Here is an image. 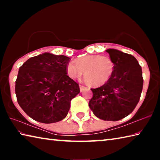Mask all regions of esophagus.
I'll return each mask as SVG.
<instances>
[{
	"mask_svg": "<svg viewBox=\"0 0 160 160\" xmlns=\"http://www.w3.org/2000/svg\"><path fill=\"white\" fill-rule=\"evenodd\" d=\"M87 88L85 86H84V85H80V91L81 92H82V91H84Z\"/></svg>",
	"mask_w": 160,
	"mask_h": 160,
	"instance_id": "obj_1",
	"label": "esophagus"
}]
</instances>
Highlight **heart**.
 I'll return each instance as SVG.
<instances>
[{
  "mask_svg": "<svg viewBox=\"0 0 160 160\" xmlns=\"http://www.w3.org/2000/svg\"><path fill=\"white\" fill-rule=\"evenodd\" d=\"M114 70L112 59L102 55H86L70 61L67 66L69 76L75 79L82 75L85 70L87 82L99 86L107 83L112 77Z\"/></svg>",
  "mask_w": 160,
  "mask_h": 160,
  "instance_id": "heart-1",
  "label": "heart"
}]
</instances>
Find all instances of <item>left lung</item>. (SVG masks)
Listing matches in <instances>:
<instances>
[{
	"mask_svg": "<svg viewBox=\"0 0 160 160\" xmlns=\"http://www.w3.org/2000/svg\"><path fill=\"white\" fill-rule=\"evenodd\" d=\"M114 70L107 83L91 89L89 107L97 118L116 121L129 115L138 103L142 90L141 66L133 56L113 48L107 50Z\"/></svg>",
	"mask_w": 160,
	"mask_h": 160,
	"instance_id": "8db88e82",
	"label": "left lung"
}]
</instances>
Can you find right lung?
Wrapping results in <instances>:
<instances>
[{
    "instance_id": "obj_1",
    "label": "right lung",
    "mask_w": 160,
    "mask_h": 160,
    "mask_svg": "<svg viewBox=\"0 0 160 160\" xmlns=\"http://www.w3.org/2000/svg\"><path fill=\"white\" fill-rule=\"evenodd\" d=\"M70 58L44 53L32 57L19 68L15 94L29 117L52 123L66 118L70 102L80 93L79 85L67 75Z\"/></svg>"
}]
</instances>
